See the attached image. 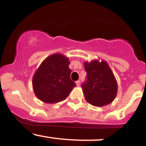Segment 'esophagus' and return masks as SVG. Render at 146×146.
I'll return each mask as SVG.
<instances>
[{"instance_id": "esophagus-1", "label": "esophagus", "mask_w": 146, "mask_h": 146, "mask_svg": "<svg viewBox=\"0 0 146 146\" xmlns=\"http://www.w3.org/2000/svg\"><path fill=\"white\" fill-rule=\"evenodd\" d=\"M75 84H76L77 86H79L80 85V80H78V81L75 82Z\"/></svg>"}]
</instances>
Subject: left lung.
<instances>
[{
  "instance_id": "8db88e82",
  "label": "left lung",
  "mask_w": 146,
  "mask_h": 146,
  "mask_svg": "<svg viewBox=\"0 0 146 146\" xmlns=\"http://www.w3.org/2000/svg\"><path fill=\"white\" fill-rule=\"evenodd\" d=\"M87 80L82 91L87 102L97 107L113 102L117 93V82L109 65L104 60H93L84 62Z\"/></svg>"
}]
</instances>
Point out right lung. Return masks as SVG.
Segmentation results:
<instances>
[{
    "instance_id": "add662e5",
    "label": "right lung",
    "mask_w": 146,
    "mask_h": 146,
    "mask_svg": "<svg viewBox=\"0 0 146 146\" xmlns=\"http://www.w3.org/2000/svg\"><path fill=\"white\" fill-rule=\"evenodd\" d=\"M68 57L54 53L43 60L33 74L32 86L36 96L42 102L56 104L63 101L75 86L70 78L71 70Z\"/></svg>"
}]
</instances>
